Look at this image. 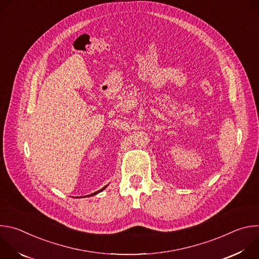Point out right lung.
Here are the masks:
<instances>
[{"label": "right lung", "mask_w": 259, "mask_h": 259, "mask_svg": "<svg viewBox=\"0 0 259 259\" xmlns=\"http://www.w3.org/2000/svg\"><path fill=\"white\" fill-rule=\"evenodd\" d=\"M106 187H107V186H105V187H104V188H102L101 190H99V191H97V192H95V193H93V194H91V195H88V196H84L83 198H85V197H92V196H95V195H97L98 193H100V192H102L103 190H105V189H106ZM77 198H78V197H77ZM80 198H82V197H80Z\"/></svg>", "instance_id": "add662e5"}]
</instances>
